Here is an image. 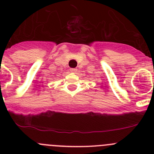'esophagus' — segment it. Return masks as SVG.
Returning a JSON list of instances; mask_svg holds the SVG:
<instances>
[{
	"label": "esophagus",
	"instance_id": "34e87169",
	"mask_svg": "<svg viewBox=\"0 0 154 154\" xmlns=\"http://www.w3.org/2000/svg\"><path fill=\"white\" fill-rule=\"evenodd\" d=\"M70 71L72 72H77V69H70Z\"/></svg>",
	"mask_w": 154,
	"mask_h": 154
}]
</instances>
